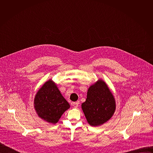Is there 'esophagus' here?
Returning a JSON list of instances; mask_svg holds the SVG:
<instances>
[{
    "mask_svg": "<svg viewBox=\"0 0 153 153\" xmlns=\"http://www.w3.org/2000/svg\"><path fill=\"white\" fill-rule=\"evenodd\" d=\"M78 105H79V102H73L72 103V105L73 106L74 108H76L78 107Z\"/></svg>",
    "mask_w": 153,
    "mask_h": 153,
    "instance_id": "obj_1",
    "label": "esophagus"
}]
</instances>
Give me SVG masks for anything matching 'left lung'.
I'll list each match as a JSON object with an SVG mask.
<instances>
[{
    "instance_id": "8db88e82",
    "label": "left lung",
    "mask_w": 153,
    "mask_h": 153,
    "mask_svg": "<svg viewBox=\"0 0 153 153\" xmlns=\"http://www.w3.org/2000/svg\"><path fill=\"white\" fill-rule=\"evenodd\" d=\"M82 108L87 121L93 126L104 123L112 117L116 109L114 98L103 80H99L90 87Z\"/></svg>"
}]
</instances>
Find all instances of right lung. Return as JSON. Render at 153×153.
Wrapping results in <instances>:
<instances>
[{"label": "right lung", "instance_id": "1", "mask_svg": "<svg viewBox=\"0 0 153 153\" xmlns=\"http://www.w3.org/2000/svg\"><path fill=\"white\" fill-rule=\"evenodd\" d=\"M34 103L39 116L54 124L59 121L63 113L70 108L68 102L51 80L47 82L39 90Z\"/></svg>", "mask_w": 153, "mask_h": 153}]
</instances>
